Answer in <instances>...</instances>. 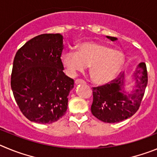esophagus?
I'll return each instance as SVG.
<instances>
[{
  "mask_svg": "<svg viewBox=\"0 0 157 157\" xmlns=\"http://www.w3.org/2000/svg\"><path fill=\"white\" fill-rule=\"evenodd\" d=\"M86 84V82L84 81V80H82V79H77V80H75V84L77 85V84Z\"/></svg>",
  "mask_w": 157,
  "mask_h": 157,
  "instance_id": "34e87169",
  "label": "esophagus"
}]
</instances>
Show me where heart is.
Segmentation results:
<instances>
[{
    "label": "heart",
    "mask_w": 157,
    "mask_h": 157,
    "mask_svg": "<svg viewBox=\"0 0 157 157\" xmlns=\"http://www.w3.org/2000/svg\"><path fill=\"white\" fill-rule=\"evenodd\" d=\"M62 64L70 77H75L90 66L89 73L95 84H107L121 72L124 56L121 51L111 49L107 45L85 41L77 46V52L67 51L61 58Z\"/></svg>",
    "instance_id": "heart-1"
}]
</instances>
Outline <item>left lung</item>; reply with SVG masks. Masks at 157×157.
I'll list each match as a JSON object with an SVG mask.
<instances>
[{
	"mask_svg": "<svg viewBox=\"0 0 157 157\" xmlns=\"http://www.w3.org/2000/svg\"><path fill=\"white\" fill-rule=\"evenodd\" d=\"M112 41L117 37L106 36ZM126 76L123 73L111 83L93 87V115L105 123H118L132 117L138 111L148 83L146 65L141 63L132 74L135 89L131 94L124 91Z\"/></svg>",
	"mask_w": 157,
	"mask_h": 157,
	"instance_id": "left-lung-1",
	"label": "left lung"
}]
</instances>
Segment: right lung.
Here are the masks:
<instances>
[{"mask_svg":"<svg viewBox=\"0 0 157 157\" xmlns=\"http://www.w3.org/2000/svg\"><path fill=\"white\" fill-rule=\"evenodd\" d=\"M60 33L40 34L15 54L11 87L25 117L38 124H52L65 115L74 80L63 72Z\"/></svg>","mask_w":157,"mask_h":157,"instance_id":"right-lung-1","label":"right lung"}]
</instances>
